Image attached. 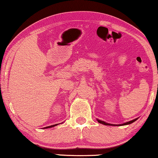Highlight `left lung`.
Listing matches in <instances>:
<instances>
[{
	"label": "left lung",
	"mask_w": 158,
	"mask_h": 158,
	"mask_svg": "<svg viewBox=\"0 0 158 158\" xmlns=\"http://www.w3.org/2000/svg\"><path fill=\"white\" fill-rule=\"evenodd\" d=\"M136 120H137V118H135V119H134V120H132V121H130V122H128L124 123V124H121V125H127V124H131V123H133L134 122H135ZM98 122L99 123H101V124H104V125H111V126H112V125H113V124H108V123H106L105 122H103V121H101V120H98ZM113 126H114V125H113ZM114 126H115V125H114Z\"/></svg>",
	"instance_id": "1"
}]
</instances>
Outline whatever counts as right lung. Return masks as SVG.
Instances as JSON below:
<instances>
[{
    "label": "right lung",
    "instance_id": "obj_1",
    "mask_svg": "<svg viewBox=\"0 0 158 158\" xmlns=\"http://www.w3.org/2000/svg\"><path fill=\"white\" fill-rule=\"evenodd\" d=\"M57 124H55V125H52V126H49V127H44L45 129H47V128H50V127H55V126H57Z\"/></svg>",
    "mask_w": 158,
    "mask_h": 158
}]
</instances>
